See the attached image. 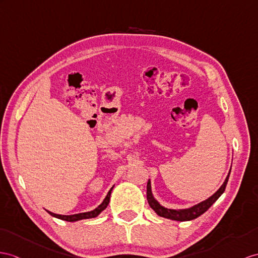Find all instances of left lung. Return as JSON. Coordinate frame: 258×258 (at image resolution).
Wrapping results in <instances>:
<instances>
[{
	"mask_svg": "<svg viewBox=\"0 0 258 258\" xmlns=\"http://www.w3.org/2000/svg\"><path fill=\"white\" fill-rule=\"evenodd\" d=\"M231 173V168L229 171L228 176L225 177V180L223 181V184L219 189L210 196L209 198H207L204 202L199 203L197 205H195L192 207H189V208H185V209H171V208H166V207L162 206L158 200H156L152 194V188H151V180H148V185H147V199L148 203L150 205L151 208H152L155 213L160 217L166 218L169 220H174V221H190V220L196 219L200 217L205 213L207 210H208L210 207L215 204L218 198L221 196V195L224 192L225 187H227L229 176Z\"/></svg>",
	"mask_w": 258,
	"mask_h": 258,
	"instance_id": "obj_1",
	"label": "left lung"
}]
</instances>
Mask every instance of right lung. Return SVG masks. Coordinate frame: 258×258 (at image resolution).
<instances>
[{
  "instance_id": "obj_1",
  "label": "right lung",
  "mask_w": 258,
  "mask_h": 258,
  "mask_svg": "<svg viewBox=\"0 0 258 258\" xmlns=\"http://www.w3.org/2000/svg\"><path fill=\"white\" fill-rule=\"evenodd\" d=\"M112 188H114V186H112L107 196L105 197V199L103 200V203L100 204L97 208H95L92 211H87V212H82V213H77V215H70V216H64V215H56V213H53L51 211H48L47 212L49 213L50 216H52L54 218H58L60 220H64V221H69V222H75V221H80V220H83V219H92V218H96L100 212H102L103 210H105L106 208H107V206L109 204V200H110V194H111V190Z\"/></svg>"
}]
</instances>
